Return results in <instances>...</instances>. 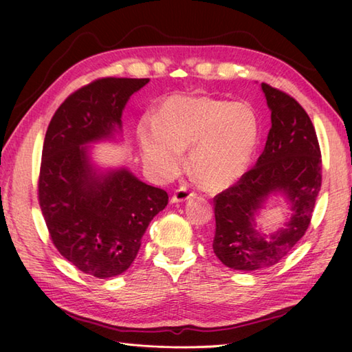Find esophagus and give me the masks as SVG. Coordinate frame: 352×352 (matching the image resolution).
<instances>
[{"label": "esophagus", "instance_id": "obj_1", "mask_svg": "<svg viewBox=\"0 0 352 352\" xmlns=\"http://www.w3.org/2000/svg\"><path fill=\"white\" fill-rule=\"evenodd\" d=\"M193 197H195V193L189 190L186 186H182V188H178L174 192V195H172V203H183V201H188Z\"/></svg>", "mask_w": 352, "mask_h": 352}]
</instances>
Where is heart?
I'll use <instances>...</instances> for the list:
<instances>
[{
    "mask_svg": "<svg viewBox=\"0 0 352 352\" xmlns=\"http://www.w3.org/2000/svg\"><path fill=\"white\" fill-rule=\"evenodd\" d=\"M257 111L245 101L213 96H170L153 119H142L138 136L146 166L170 180L184 166L208 189H226L248 169L258 144Z\"/></svg>",
    "mask_w": 352,
    "mask_h": 352,
    "instance_id": "b5f03b06",
    "label": "heart"
}]
</instances>
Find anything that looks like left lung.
I'll return each mask as SVG.
<instances>
[{
  "label": "left lung",
  "mask_w": 352,
  "mask_h": 352,
  "mask_svg": "<svg viewBox=\"0 0 352 352\" xmlns=\"http://www.w3.org/2000/svg\"><path fill=\"white\" fill-rule=\"evenodd\" d=\"M272 126L256 166L214 197L213 251L239 271L271 267L307 231L322 184L318 136L301 104L286 92L261 83ZM287 195L294 212L287 228L267 239L253 228V216L269 192Z\"/></svg>",
  "instance_id": "obj_1"
}]
</instances>
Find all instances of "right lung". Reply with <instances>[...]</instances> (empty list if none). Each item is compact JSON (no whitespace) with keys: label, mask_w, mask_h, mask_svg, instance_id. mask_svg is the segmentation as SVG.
<instances>
[{"label":"right lung","mask_w":352,"mask_h":352,"mask_svg":"<svg viewBox=\"0 0 352 352\" xmlns=\"http://www.w3.org/2000/svg\"><path fill=\"white\" fill-rule=\"evenodd\" d=\"M149 78H98L71 94L45 134L37 195L52 243L81 272L110 278L136 258L168 193L130 170L96 174L86 145L113 136L130 96Z\"/></svg>","instance_id":"obj_1"}]
</instances>
